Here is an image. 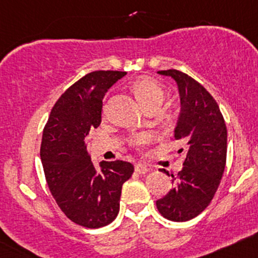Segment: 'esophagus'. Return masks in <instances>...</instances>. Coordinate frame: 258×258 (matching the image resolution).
Listing matches in <instances>:
<instances>
[{"label": "esophagus", "instance_id": "obj_1", "mask_svg": "<svg viewBox=\"0 0 258 258\" xmlns=\"http://www.w3.org/2000/svg\"><path fill=\"white\" fill-rule=\"evenodd\" d=\"M135 170H136V172H138V174L144 175V174H147V172H149L151 169H149L147 165H144V164H137V165L135 166Z\"/></svg>", "mask_w": 258, "mask_h": 258}]
</instances>
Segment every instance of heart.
Masks as SVG:
<instances>
[{
    "mask_svg": "<svg viewBox=\"0 0 258 258\" xmlns=\"http://www.w3.org/2000/svg\"><path fill=\"white\" fill-rule=\"evenodd\" d=\"M136 97L138 101L142 104L143 107H147L152 104L160 103L163 101L165 97V89L161 86L158 81L151 77H142L135 81L134 86H132ZM153 141V136L151 134H142V135H135L131 138L132 146L141 148V147L149 144Z\"/></svg>",
    "mask_w": 258,
    "mask_h": 258,
    "instance_id": "heart-1",
    "label": "heart"
}]
</instances>
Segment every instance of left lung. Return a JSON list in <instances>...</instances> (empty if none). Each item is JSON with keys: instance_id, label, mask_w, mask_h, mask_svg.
Instances as JSON below:
<instances>
[{"instance_id": "obj_1", "label": "left lung", "mask_w": 258, "mask_h": 258, "mask_svg": "<svg viewBox=\"0 0 258 258\" xmlns=\"http://www.w3.org/2000/svg\"><path fill=\"white\" fill-rule=\"evenodd\" d=\"M158 73L171 77L179 88L181 111L175 140L183 141L187 149L176 183L157 201V208L166 219L186 222L208 207L219 187L226 163L228 134L217 101L202 84L177 70Z\"/></svg>"}]
</instances>
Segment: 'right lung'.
Segmentation results:
<instances>
[{
  "instance_id": "1",
  "label": "right lung",
  "mask_w": 258,
  "mask_h": 258,
  "mask_svg": "<svg viewBox=\"0 0 258 258\" xmlns=\"http://www.w3.org/2000/svg\"><path fill=\"white\" fill-rule=\"evenodd\" d=\"M126 72L94 71L72 84L53 105L42 132L40 158L51 195L69 219L97 229L120 209L123 182L134 174L128 161H101L95 168L86 140L101 122L103 99Z\"/></svg>"
}]
</instances>
